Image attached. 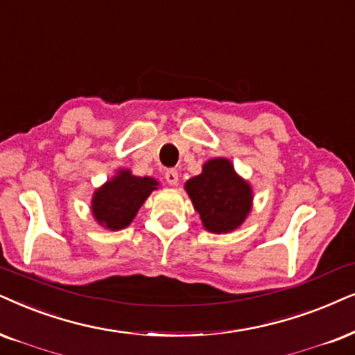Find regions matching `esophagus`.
<instances>
[{
    "mask_svg": "<svg viewBox=\"0 0 355 355\" xmlns=\"http://www.w3.org/2000/svg\"><path fill=\"white\" fill-rule=\"evenodd\" d=\"M165 180H167V183L168 185H177L178 183V172L177 170H173V168H170V170H167V172H165Z\"/></svg>",
    "mask_w": 355,
    "mask_h": 355,
    "instance_id": "obj_1",
    "label": "esophagus"
}]
</instances>
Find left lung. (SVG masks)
Returning a JSON list of instances; mask_svg holds the SVG:
<instances>
[{"label": "left lung", "mask_w": 355, "mask_h": 355, "mask_svg": "<svg viewBox=\"0 0 355 355\" xmlns=\"http://www.w3.org/2000/svg\"><path fill=\"white\" fill-rule=\"evenodd\" d=\"M185 188L203 226L214 234L236 230L250 211V187L237 177L226 159L206 162L203 173L190 178Z\"/></svg>", "instance_id": "left-lung-1"}]
</instances>
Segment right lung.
<instances>
[{"instance_id": "add662e5", "label": "right lung", "mask_w": 355, "mask_h": 355, "mask_svg": "<svg viewBox=\"0 0 355 355\" xmlns=\"http://www.w3.org/2000/svg\"><path fill=\"white\" fill-rule=\"evenodd\" d=\"M155 187L154 178L134 177L128 170H121L93 196V214L96 221L111 231L129 226Z\"/></svg>"}]
</instances>
